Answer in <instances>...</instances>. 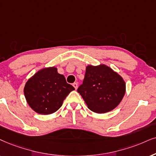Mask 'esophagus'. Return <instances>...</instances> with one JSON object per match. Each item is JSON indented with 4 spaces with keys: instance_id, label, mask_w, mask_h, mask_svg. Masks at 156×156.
Returning a JSON list of instances; mask_svg holds the SVG:
<instances>
[{
    "instance_id": "1",
    "label": "esophagus",
    "mask_w": 156,
    "mask_h": 156,
    "mask_svg": "<svg viewBox=\"0 0 156 156\" xmlns=\"http://www.w3.org/2000/svg\"><path fill=\"white\" fill-rule=\"evenodd\" d=\"M73 87L75 88V89H77L78 88V83H74L73 84Z\"/></svg>"
}]
</instances>
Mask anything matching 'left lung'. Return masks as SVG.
Masks as SVG:
<instances>
[{"label":"left lung","mask_w":156,"mask_h":156,"mask_svg":"<svg viewBox=\"0 0 156 156\" xmlns=\"http://www.w3.org/2000/svg\"><path fill=\"white\" fill-rule=\"evenodd\" d=\"M126 84L122 77L106 65L88 66L78 92L92 112L103 114L113 110L125 96Z\"/></svg>","instance_id":"left-lung-1"}]
</instances>
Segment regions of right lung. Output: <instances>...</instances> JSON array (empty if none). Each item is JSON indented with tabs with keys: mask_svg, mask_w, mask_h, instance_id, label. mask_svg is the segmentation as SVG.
Returning a JSON list of instances; mask_svg holds the SVG:
<instances>
[{
	"mask_svg": "<svg viewBox=\"0 0 156 156\" xmlns=\"http://www.w3.org/2000/svg\"><path fill=\"white\" fill-rule=\"evenodd\" d=\"M74 87L66 82L55 67L37 72L26 83L23 92L29 106L40 114H50L60 109Z\"/></svg>",
	"mask_w": 156,
	"mask_h": 156,
	"instance_id": "obj_1",
	"label": "right lung"
}]
</instances>
